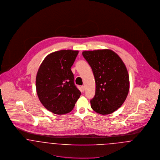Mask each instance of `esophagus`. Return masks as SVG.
<instances>
[{"label": "esophagus", "mask_w": 160, "mask_h": 160, "mask_svg": "<svg viewBox=\"0 0 160 160\" xmlns=\"http://www.w3.org/2000/svg\"><path fill=\"white\" fill-rule=\"evenodd\" d=\"M81 88H82V90L83 91H84V90H85V86H82Z\"/></svg>", "instance_id": "obj_1"}]
</instances>
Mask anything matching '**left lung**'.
<instances>
[{
  "label": "left lung",
  "mask_w": 160,
  "mask_h": 160,
  "mask_svg": "<svg viewBox=\"0 0 160 160\" xmlns=\"http://www.w3.org/2000/svg\"><path fill=\"white\" fill-rule=\"evenodd\" d=\"M95 81V94L91 100L92 110L109 114L121 107L129 90V77L126 65L114 51L102 49L84 51Z\"/></svg>",
  "instance_id": "8db88e82"
}]
</instances>
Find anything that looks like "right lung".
Listing matches in <instances>:
<instances>
[{
  "label": "right lung",
  "instance_id": "add662e5",
  "mask_svg": "<svg viewBox=\"0 0 160 160\" xmlns=\"http://www.w3.org/2000/svg\"><path fill=\"white\" fill-rule=\"evenodd\" d=\"M78 50H62L48 54L41 64L36 78L39 99L55 114L68 113L81 95L71 70Z\"/></svg>",
  "mask_w": 160,
  "mask_h": 160
}]
</instances>
